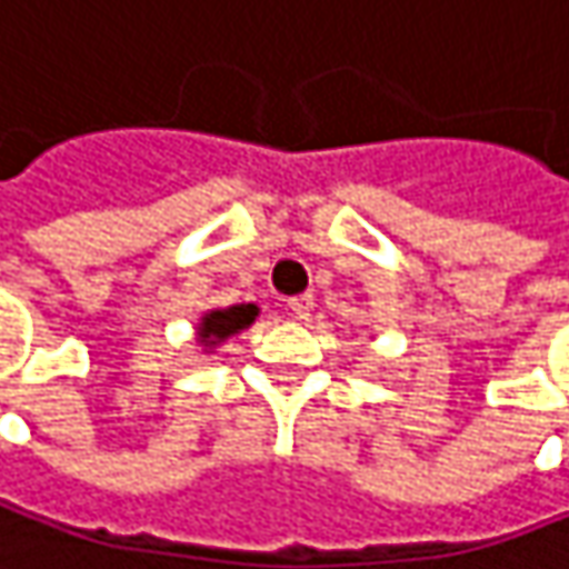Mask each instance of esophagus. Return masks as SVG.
<instances>
[{
    "mask_svg": "<svg viewBox=\"0 0 569 569\" xmlns=\"http://www.w3.org/2000/svg\"><path fill=\"white\" fill-rule=\"evenodd\" d=\"M288 307H291V313H295V317L307 320V317H310V310H313V295H298V298H291V301H288Z\"/></svg>",
    "mask_w": 569,
    "mask_h": 569,
    "instance_id": "obj_1",
    "label": "esophagus"
}]
</instances>
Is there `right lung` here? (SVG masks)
I'll list each match as a JSON object with an SVG mask.
<instances>
[{"label": "right lung", "mask_w": 569, "mask_h": 569, "mask_svg": "<svg viewBox=\"0 0 569 569\" xmlns=\"http://www.w3.org/2000/svg\"><path fill=\"white\" fill-rule=\"evenodd\" d=\"M256 317H259V307L256 305H236L223 307V310H210V313H203V320L197 327V340L213 349V346L229 340L232 333L246 330Z\"/></svg>", "instance_id": "obj_1"}]
</instances>
